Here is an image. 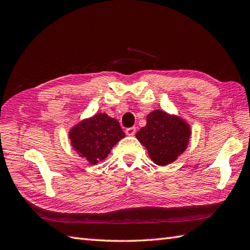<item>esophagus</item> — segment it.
Wrapping results in <instances>:
<instances>
[{
  "label": "esophagus",
  "mask_w": 250,
  "mask_h": 250,
  "mask_svg": "<svg viewBox=\"0 0 250 250\" xmlns=\"http://www.w3.org/2000/svg\"><path fill=\"white\" fill-rule=\"evenodd\" d=\"M135 131H136L135 126H131V128H128L125 130V134L129 135V136H132V135L135 134Z\"/></svg>",
  "instance_id": "1"
}]
</instances>
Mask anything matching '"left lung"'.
Masks as SVG:
<instances>
[{
    "instance_id": "left-lung-1",
    "label": "left lung",
    "mask_w": 250,
    "mask_h": 250,
    "mask_svg": "<svg viewBox=\"0 0 250 250\" xmlns=\"http://www.w3.org/2000/svg\"><path fill=\"white\" fill-rule=\"evenodd\" d=\"M190 135L187 121L159 109L148 114L146 125L135 134L151 161L161 167L173 163L187 149Z\"/></svg>"
}]
</instances>
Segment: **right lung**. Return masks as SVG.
Wrapping results in <instances>:
<instances>
[{
	"label": "right lung",
	"instance_id": "right-lung-1",
	"mask_svg": "<svg viewBox=\"0 0 250 250\" xmlns=\"http://www.w3.org/2000/svg\"><path fill=\"white\" fill-rule=\"evenodd\" d=\"M125 136L118 120L105 113L82 120L68 132L72 147L91 164L107 158L111 148Z\"/></svg>",
	"mask_w": 250,
	"mask_h": 250
}]
</instances>
